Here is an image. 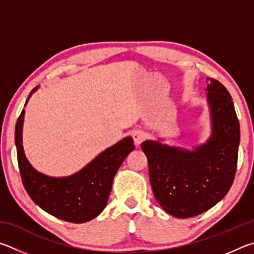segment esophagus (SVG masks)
I'll list each match as a JSON object with an SVG mask.
<instances>
[{
	"mask_svg": "<svg viewBox=\"0 0 254 254\" xmlns=\"http://www.w3.org/2000/svg\"><path fill=\"white\" fill-rule=\"evenodd\" d=\"M145 132L140 129H136L132 131V139H134L135 145L139 146L141 143H143L145 139Z\"/></svg>",
	"mask_w": 254,
	"mask_h": 254,
	"instance_id": "obj_1",
	"label": "esophagus"
}]
</instances>
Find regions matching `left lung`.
Here are the masks:
<instances>
[{
    "label": "left lung",
    "mask_w": 254,
    "mask_h": 254,
    "mask_svg": "<svg viewBox=\"0 0 254 254\" xmlns=\"http://www.w3.org/2000/svg\"><path fill=\"white\" fill-rule=\"evenodd\" d=\"M212 136L194 150L146 140L152 189L164 210L180 219L202 214L219 203L233 184L238 166L240 124L232 98L220 81L207 78Z\"/></svg>",
    "instance_id": "8db88e82"
}]
</instances>
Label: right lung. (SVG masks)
Listing matches in <instances>:
<instances>
[{
	"label": "right lung",
	"mask_w": 254,
	"mask_h": 254,
	"mask_svg": "<svg viewBox=\"0 0 254 254\" xmlns=\"http://www.w3.org/2000/svg\"><path fill=\"white\" fill-rule=\"evenodd\" d=\"M23 119L24 110L15 125V145L21 180L29 196L43 211L60 220L84 223L95 219L107 205L118 168L135 148L131 137L107 148L75 174L56 179L35 171L25 158L22 147Z\"/></svg>",
	"instance_id": "1"
}]
</instances>
